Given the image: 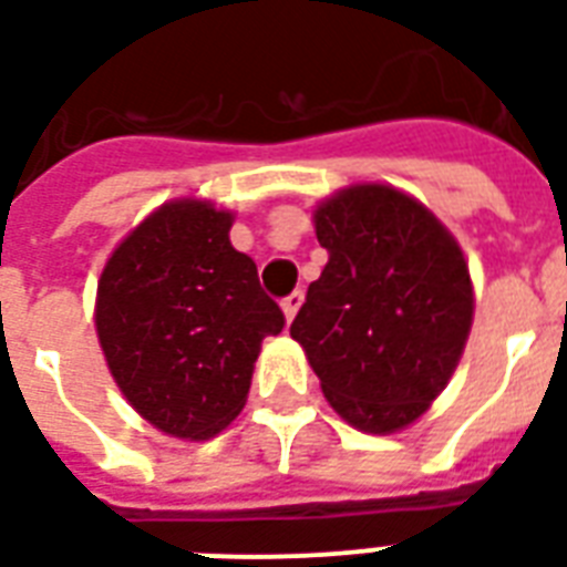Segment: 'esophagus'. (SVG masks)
<instances>
[{
  "mask_svg": "<svg viewBox=\"0 0 567 567\" xmlns=\"http://www.w3.org/2000/svg\"><path fill=\"white\" fill-rule=\"evenodd\" d=\"M301 301H305V292H301V289H296V292H289V296L284 298V301H280V307H284V316H287V322H292V319H296Z\"/></svg>",
  "mask_w": 567,
  "mask_h": 567,
  "instance_id": "obj_1",
  "label": "esophagus"
}]
</instances>
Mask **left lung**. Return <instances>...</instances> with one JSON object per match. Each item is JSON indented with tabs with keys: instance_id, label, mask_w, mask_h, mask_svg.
<instances>
[{
	"instance_id": "obj_1",
	"label": "left lung",
	"mask_w": 567,
	"mask_h": 567,
	"mask_svg": "<svg viewBox=\"0 0 567 567\" xmlns=\"http://www.w3.org/2000/svg\"><path fill=\"white\" fill-rule=\"evenodd\" d=\"M328 251L289 328L346 423L411 425L458 367L473 284L452 234L405 192L363 183L316 206Z\"/></svg>"
}]
</instances>
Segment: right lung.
I'll return each instance as SVG.
<instances>
[{"mask_svg":"<svg viewBox=\"0 0 567 567\" xmlns=\"http://www.w3.org/2000/svg\"><path fill=\"white\" fill-rule=\"evenodd\" d=\"M230 224L209 200H171L117 245L96 284V337L117 388L183 441H206L243 411L260 343L284 331Z\"/></svg>","mask_w":567,"mask_h":567,"instance_id":"add662e5","label":"right lung"}]
</instances>
